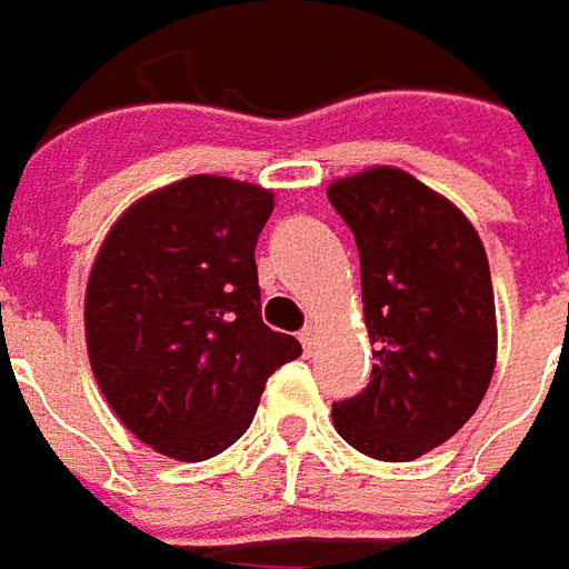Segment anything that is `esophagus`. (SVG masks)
<instances>
[{
	"label": "esophagus",
	"mask_w": 569,
	"mask_h": 569,
	"mask_svg": "<svg viewBox=\"0 0 569 569\" xmlns=\"http://www.w3.org/2000/svg\"><path fill=\"white\" fill-rule=\"evenodd\" d=\"M300 342H303L306 352H312V342H316V328H312V325H306V328L300 330Z\"/></svg>",
	"instance_id": "1"
}]
</instances>
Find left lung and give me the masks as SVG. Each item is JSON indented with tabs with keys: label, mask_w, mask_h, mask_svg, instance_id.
<instances>
[{
	"label": "left lung",
	"mask_w": 569,
	"mask_h": 569,
	"mask_svg": "<svg viewBox=\"0 0 569 569\" xmlns=\"http://www.w3.org/2000/svg\"><path fill=\"white\" fill-rule=\"evenodd\" d=\"M328 199L356 236L377 346L370 382L333 405V426L365 457L407 462L457 435L493 377L485 244L457 204L398 168L337 180Z\"/></svg>",
	"instance_id": "1"
}]
</instances>
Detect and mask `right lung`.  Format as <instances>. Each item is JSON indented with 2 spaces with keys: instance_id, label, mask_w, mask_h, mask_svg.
I'll return each instance as SVG.
<instances>
[{
  "instance_id": "right-lung-1",
  "label": "right lung",
  "mask_w": 569,
  "mask_h": 569,
  "mask_svg": "<svg viewBox=\"0 0 569 569\" xmlns=\"http://www.w3.org/2000/svg\"><path fill=\"white\" fill-rule=\"evenodd\" d=\"M272 192L196 174L110 229L84 291V340L116 417L164 457L201 462L251 426L266 380L303 356L266 328L257 236Z\"/></svg>"
}]
</instances>
